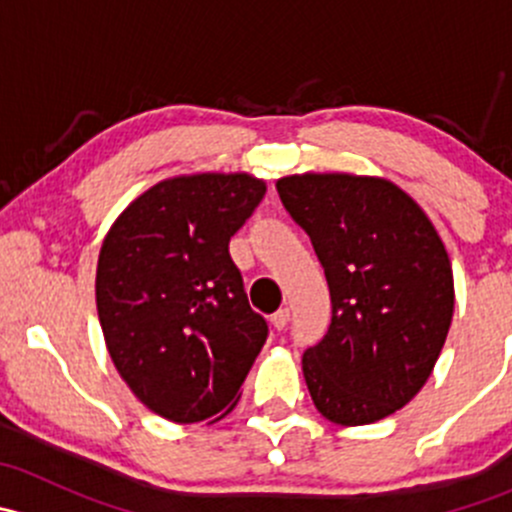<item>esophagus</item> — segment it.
I'll list each match as a JSON object with an SVG mask.
<instances>
[{
  "instance_id": "34e87169",
  "label": "esophagus",
  "mask_w": 512,
  "mask_h": 512,
  "mask_svg": "<svg viewBox=\"0 0 512 512\" xmlns=\"http://www.w3.org/2000/svg\"><path fill=\"white\" fill-rule=\"evenodd\" d=\"M270 322H272V327H275V329H285L287 322H289V309L287 307L277 309V312L270 317Z\"/></svg>"
}]
</instances>
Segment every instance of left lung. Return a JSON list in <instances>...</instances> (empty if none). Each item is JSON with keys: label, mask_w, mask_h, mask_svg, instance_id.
<instances>
[{"label": "left lung", "mask_w": 512, "mask_h": 512, "mask_svg": "<svg viewBox=\"0 0 512 512\" xmlns=\"http://www.w3.org/2000/svg\"><path fill=\"white\" fill-rule=\"evenodd\" d=\"M312 240L332 297L322 342L302 356L314 406L339 426L404 409L436 366L453 319V270L436 227L384 178L304 173L277 180Z\"/></svg>", "instance_id": "obj_1"}]
</instances>
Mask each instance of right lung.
Instances as JSON below:
<instances>
[{"mask_svg": "<svg viewBox=\"0 0 512 512\" xmlns=\"http://www.w3.org/2000/svg\"><path fill=\"white\" fill-rule=\"evenodd\" d=\"M247 173L160 180L103 237L96 307L128 389L175 423L218 421L267 342L230 237L265 198Z\"/></svg>", "mask_w": 512, "mask_h": 512, "instance_id": "obj_1", "label": "right lung"}]
</instances>
